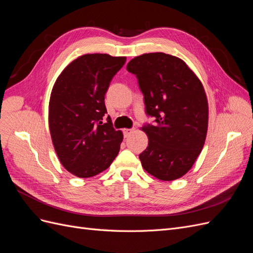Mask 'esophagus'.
<instances>
[{"label":"esophagus","instance_id":"1","mask_svg":"<svg viewBox=\"0 0 253 253\" xmlns=\"http://www.w3.org/2000/svg\"><path fill=\"white\" fill-rule=\"evenodd\" d=\"M133 132H134V128H125V129H124L125 137H128Z\"/></svg>","mask_w":253,"mask_h":253}]
</instances>
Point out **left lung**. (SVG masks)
Here are the masks:
<instances>
[{
	"label": "left lung",
	"mask_w": 253,
	"mask_h": 253,
	"mask_svg": "<svg viewBox=\"0 0 253 253\" xmlns=\"http://www.w3.org/2000/svg\"><path fill=\"white\" fill-rule=\"evenodd\" d=\"M126 70L136 75L145 112L155 119L141 127L149 138L139 155L142 168L160 180L178 179L201 154L208 131L203 83L185 61L165 52L135 57Z\"/></svg>",
	"instance_id": "left-lung-1"
}]
</instances>
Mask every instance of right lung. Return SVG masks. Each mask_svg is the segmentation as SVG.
I'll return each mask as SVG.
<instances>
[{
    "label": "right lung",
    "mask_w": 253,
    "mask_h": 253,
    "mask_svg": "<svg viewBox=\"0 0 253 253\" xmlns=\"http://www.w3.org/2000/svg\"><path fill=\"white\" fill-rule=\"evenodd\" d=\"M126 57L86 53L68 64L53 84L48 125L53 148L65 169L80 178L106 170L118 155L124 139L113 127L104 96Z\"/></svg>",
    "instance_id": "1"
}]
</instances>
